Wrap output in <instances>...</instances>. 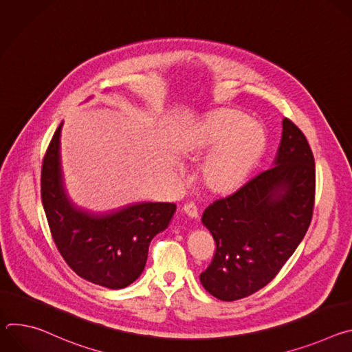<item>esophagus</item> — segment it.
<instances>
[{"label":"esophagus","mask_w":352,"mask_h":352,"mask_svg":"<svg viewBox=\"0 0 352 352\" xmlns=\"http://www.w3.org/2000/svg\"><path fill=\"white\" fill-rule=\"evenodd\" d=\"M182 210H184L189 217H192V219H197V217H199L197 208L195 206V204H193V202L185 204V205H184V208H182Z\"/></svg>","instance_id":"1"}]
</instances>
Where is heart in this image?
I'll use <instances>...</instances> for the list:
<instances>
[{
  "label": "heart",
  "mask_w": 352,
  "mask_h": 352,
  "mask_svg": "<svg viewBox=\"0 0 352 352\" xmlns=\"http://www.w3.org/2000/svg\"><path fill=\"white\" fill-rule=\"evenodd\" d=\"M184 157L199 160L206 189L224 195L239 189L259 164L266 148L263 126L235 110L219 109L195 121L178 142Z\"/></svg>",
  "instance_id": "b5f03b06"
}]
</instances>
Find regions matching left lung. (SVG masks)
<instances>
[{"label": "left lung", "instance_id": "1", "mask_svg": "<svg viewBox=\"0 0 352 352\" xmlns=\"http://www.w3.org/2000/svg\"><path fill=\"white\" fill-rule=\"evenodd\" d=\"M315 189L309 143L284 118L273 167L204 212L202 223L216 242L213 261L199 277L205 289L230 302L267 285L309 228Z\"/></svg>", "mask_w": 352, "mask_h": 352}]
</instances>
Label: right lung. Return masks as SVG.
<instances>
[{
  "label": "right lung",
  "mask_w": 352,
  "mask_h": 352,
  "mask_svg": "<svg viewBox=\"0 0 352 352\" xmlns=\"http://www.w3.org/2000/svg\"><path fill=\"white\" fill-rule=\"evenodd\" d=\"M61 126L41 166V202L50 231L58 252L79 277L111 289L125 288L142 274L150 241L168 227L177 206L142 202L109 213L78 208L64 186Z\"/></svg>",
  "instance_id": "add662e5"
}]
</instances>
